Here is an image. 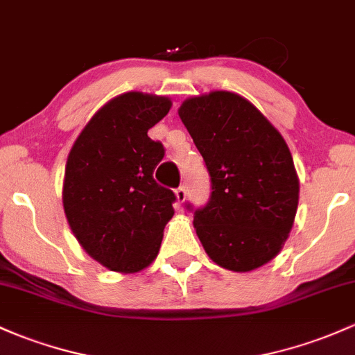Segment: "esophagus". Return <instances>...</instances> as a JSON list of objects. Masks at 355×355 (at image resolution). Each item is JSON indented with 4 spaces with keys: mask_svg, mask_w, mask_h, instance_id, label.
<instances>
[{
    "mask_svg": "<svg viewBox=\"0 0 355 355\" xmlns=\"http://www.w3.org/2000/svg\"><path fill=\"white\" fill-rule=\"evenodd\" d=\"M174 194H176V200H178V203L181 205L182 201L186 200V188H184V186H179V188L176 189V191H174Z\"/></svg>",
    "mask_w": 355,
    "mask_h": 355,
    "instance_id": "obj_1",
    "label": "esophagus"
}]
</instances>
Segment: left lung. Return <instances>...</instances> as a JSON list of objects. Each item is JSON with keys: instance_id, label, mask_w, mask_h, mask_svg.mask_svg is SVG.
Segmentation results:
<instances>
[{"instance_id": "left-lung-1", "label": "left lung", "mask_w": 355, "mask_h": 355, "mask_svg": "<svg viewBox=\"0 0 355 355\" xmlns=\"http://www.w3.org/2000/svg\"><path fill=\"white\" fill-rule=\"evenodd\" d=\"M178 113L211 178V198L193 220L205 252L234 272L268 264L289 237L300 200L283 135L230 91L188 98Z\"/></svg>"}]
</instances>
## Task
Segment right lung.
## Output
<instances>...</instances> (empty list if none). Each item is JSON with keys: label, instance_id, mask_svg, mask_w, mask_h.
Segmentation results:
<instances>
[{"label": "right lung", "instance_id": "1", "mask_svg": "<svg viewBox=\"0 0 355 355\" xmlns=\"http://www.w3.org/2000/svg\"><path fill=\"white\" fill-rule=\"evenodd\" d=\"M171 106L167 96L118 94L91 116L67 155V223L86 254L115 272L150 266L174 215L176 196L154 181L164 146L147 135Z\"/></svg>", "mask_w": 355, "mask_h": 355}]
</instances>
